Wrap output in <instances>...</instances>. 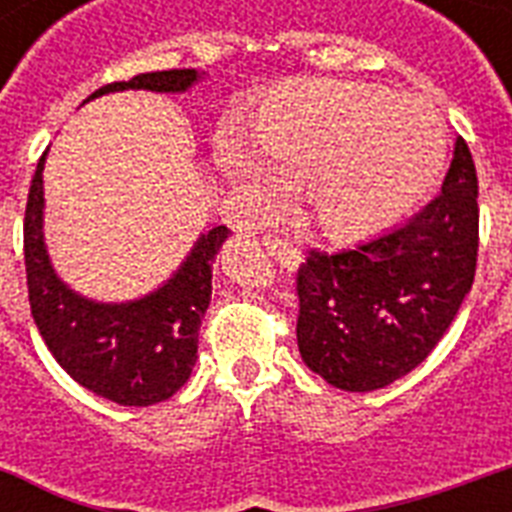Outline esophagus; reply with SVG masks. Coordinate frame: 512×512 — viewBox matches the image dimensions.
Masks as SVG:
<instances>
[{"mask_svg": "<svg viewBox=\"0 0 512 512\" xmlns=\"http://www.w3.org/2000/svg\"><path fill=\"white\" fill-rule=\"evenodd\" d=\"M265 249H268V255L276 257L287 271H297V265L303 263V255H300L287 239H265Z\"/></svg>", "mask_w": 512, "mask_h": 512, "instance_id": "obj_1", "label": "esophagus"}]
</instances>
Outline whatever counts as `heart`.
Here are the masks:
<instances>
[{
	"mask_svg": "<svg viewBox=\"0 0 512 512\" xmlns=\"http://www.w3.org/2000/svg\"><path fill=\"white\" fill-rule=\"evenodd\" d=\"M249 151L273 183L300 185L305 215L332 239L393 228L444 170V122L428 100L377 84L295 82L271 92L247 130ZM215 162L225 177L268 199V185L231 140Z\"/></svg>",
	"mask_w": 512,
	"mask_h": 512,
	"instance_id": "1",
	"label": "heart"
}]
</instances>
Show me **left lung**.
<instances>
[{
	"label": "left lung",
	"instance_id": "obj_1",
	"mask_svg": "<svg viewBox=\"0 0 512 512\" xmlns=\"http://www.w3.org/2000/svg\"><path fill=\"white\" fill-rule=\"evenodd\" d=\"M478 177L465 140L428 207L353 249H311L297 271V348L311 372L350 393L401 380L444 337L473 287Z\"/></svg>",
	"mask_w": 512,
	"mask_h": 512
}]
</instances>
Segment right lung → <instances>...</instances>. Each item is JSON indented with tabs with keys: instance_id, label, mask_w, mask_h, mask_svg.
Instances as JSON below:
<instances>
[{
	"instance_id": "obj_1",
	"label": "right lung",
	"mask_w": 512,
	"mask_h": 512,
	"mask_svg": "<svg viewBox=\"0 0 512 512\" xmlns=\"http://www.w3.org/2000/svg\"><path fill=\"white\" fill-rule=\"evenodd\" d=\"M204 74L172 68L114 82L87 100L108 92L151 90L188 92ZM84 100V103H87ZM44 159L36 164L23 220L28 303L36 329L63 369L82 388L122 406L167 401L191 377L199 350V327L212 297V263L228 239L215 225L201 233L180 268L162 287L127 303H98L79 295L60 279L44 244Z\"/></svg>"
}]
</instances>
